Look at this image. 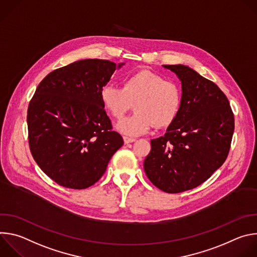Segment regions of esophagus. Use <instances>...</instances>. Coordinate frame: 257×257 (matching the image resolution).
I'll use <instances>...</instances> for the list:
<instances>
[{"label": "esophagus", "instance_id": "obj_1", "mask_svg": "<svg viewBox=\"0 0 257 257\" xmlns=\"http://www.w3.org/2000/svg\"><path fill=\"white\" fill-rule=\"evenodd\" d=\"M123 139H124V142H125V143H131V142H134V141L136 140L135 138H133V137H128V136H124Z\"/></svg>", "mask_w": 257, "mask_h": 257}]
</instances>
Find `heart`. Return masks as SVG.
Instances as JSON below:
<instances>
[{"instance_id":"heart-1","label":"heart","mask_w":257,"mask_h":257,"mask_svg":"<svg viewBox=\"0 0 257 257\" xmlns=\"http://www.w3.org/2000/svg\"><path fill=\"white\" fill-rule=\"evenodd\" d=\"M100 100L112 118L120 120L135 104L132 116L118 125L126 135H140L151 130L169 127L177 118L182 103L180 86L160 74L142 70L128 76L123 87L106 84L100 89Z\"/></svg>"}]
</instances>
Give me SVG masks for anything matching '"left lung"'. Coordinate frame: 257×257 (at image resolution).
Instances as JSON below:
<instances>
[{
	"label": "left lung",
	"mask_w": 257,
	"mask_h": 257,
	"mask_svg": "<svg viewBox=\"0 0 257 257\" xmlns=\"http://www.w3.org/2000/svg\"><path fill=\"white\" fill-rule=\"evenodd\" d=\"M182 82V103L164 136L151 140L144 171L167 193L193 189L221 167L230 152L235 128L226 94L212 81L184 65H164Z\"/></svg>",
	"instance_id": "1"
}]
</instances>
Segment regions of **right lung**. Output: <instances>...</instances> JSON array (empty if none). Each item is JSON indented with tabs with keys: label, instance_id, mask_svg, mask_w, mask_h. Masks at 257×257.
<instances>
[{
	"label": "right lung",
	"instance_id": "add662e5",
	"mask_svg": "<svg viewBox=\"0 0 257 257\" xmlns=\"http://www.w3.org/2000/svg\"><path fill=\"white\" fill-rule=\"evenodd\" d=\"M116 69L115 63L99 59L69 64L48 74L29 101L30 153L60 186L93 185L124 143L100 100V89Z\"/></svg>",
	"mask_w": 257,
	"mask_h": 257
}]
</instances>
